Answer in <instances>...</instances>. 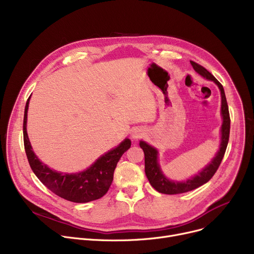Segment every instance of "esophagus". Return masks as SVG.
Wrapping results in <instances>:
<instances>
[{"label": "esophagus", "mask_w": 254, "mask_h": 254, "mask_svg": "<svg viewBox=\"0 0 254 254\" xmlns=\"http://www.w3.org/2000/svg\"><path fill=\"white\" fill-rule=\"evenodd\" d=\"M142 136H143V132H142L140 129H135L134 131H132V134H131V138L134 139V140L139 139V138H141Z\"/></svg>", "instance_id": "esophagus-1"}]
</instances>
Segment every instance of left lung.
I'll use <instances>...</instances> for the list:
<instances>
[{"label": "left lung", "mask_w": 254, "mask_h": 254, "mask_svg": "<svg viewBox=\"0 0 254 254\" xmlns=\"http://www.w3.org/2000/svg\"><path fill=\"white\" fill-rule=\"evenodd\" d=\"M190 64L192 68L195 72H197L199 75L203 76L204 78L211 80V81L215 82L217 86L220 89L221 92V115H222V126H221V142H220V147L218 152L216 153L215 157L212 159V162L201 172L198 173L197 175L194 177L182 181H172L169 180L159 168L158 162H157V150L147 144L144 141H140V147L144 151L145 155V174L147 176V179L149 180V183L151 184L152 188L156 190L158 192L166 193V194H177V193H183L188 192L192 190H195L199 186L207 183L213 175L215 174L218 167L220 166V163L224 156L226 146L229 143L230 138V128H231V118H230V112H229V106L228 102H226L225 93L223 86L218 80L213 76L209 71H207L203 65L198 64L192 61H190Z\"/></svg>", "instance_id": "1"}]
</instances>
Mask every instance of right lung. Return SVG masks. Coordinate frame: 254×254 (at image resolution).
Instances as JSON below:
<instances>
[{
    "label": "right lung",
    "mask_w": 254,
    "mask_h": 254,
    "mask_svg": "<svg viewBox=\"0 0 254 254\" xmlns=\"http://www.w3.org/2000/svg\"><path fill=\"white\" fill-rule=\"evenodd\" d=\"M30 98L26 101L23 116V143L29 164L38 179L53 193L74 203H87L101 198L108 191L113 174L120 157L130 147V140L126 139L116 148L99 157L88 169L75 174L57 172L48 168L34 153L26 132Z\"/></svg>",
    "instance_id": "1"
}]
</instances>
